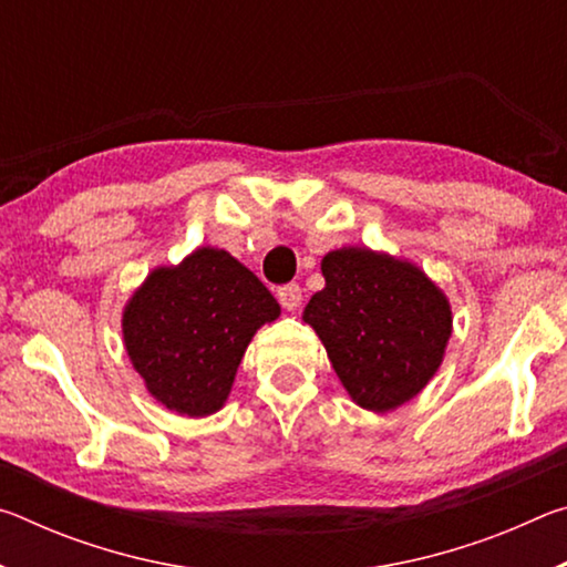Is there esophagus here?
Instances as JSON below:
<instances>
[{"label": "esophagus", "mask_w": 567, "mask_h": 567, "mask_svg": "<svg viewBox=\"0 0 567 567\" xmlns=\"http://www.w3.org/2000/svg\"><path fill=\"white\" fill-rule=\"evenodd\" d=\"M277 300H280V305L285 307V310H297V307H300V302H302V290H300V285H285V287H280V290H277Z\"/></svg>", "instance_id": "esophagus-1"}]
</instances>
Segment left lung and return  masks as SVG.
Wrapping results in <instances>:
<instances>
[{
  "label": "left lung",
  "instance_id": "8db88e82",
  "mask_svg": "<svg viewBox=\"0 0 567 567\" xmlns=\"http://www.w3.org/2000/svg\"><path fill=\"white\" fill-rule=\"evenodd\" d=\"M324 287L302 320L318 332L354 405L390 412L422 392L453 334L447 295L410 260L370 247L322 257Z\"/></svg>",
  "mask_w": 567,
  "mask_h": 567
}]
</instances>
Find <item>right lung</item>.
I'll return each instance as SVG.
<instances>
[{
    "label": "right lung",
    "instance_id": "1",
    "mask_svg": "<svg viewBox=\"0 0 567 567\" xmlns=\"http://www.w3.org/2000/svg\"><path fill=\"white\" fill-rule=\"evenodd\" d=\"M280 305L255 272L219 247L155 267L124 305L122 338L132 368L159 405L207 417L225 405L255 332Z\"/></svg>",
    "mask_w": 567,
    "mask_h": 567
}]
</instances>
